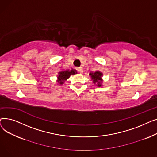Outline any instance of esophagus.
<instances>
[{
	"mask_svg": "<svg viewBox=\"0 0 157 157\" xmlns=\"http://www.w3.org/2000/svg\"><path fill=\"white\" fill-rule=\"evenodd\" d=\"M77 69H78V71L79 72H81V73L82 72H83V70H82V67H78Z\"/></svg>",
	"mask_w": 157,
	"mask_h": 157,
	"instance_id": "1",
	"label": "esophagus"
}]
</instances>
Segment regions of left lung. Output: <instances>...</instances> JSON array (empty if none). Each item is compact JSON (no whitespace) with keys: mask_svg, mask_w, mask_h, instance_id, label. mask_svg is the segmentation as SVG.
<instances>
[{"mask_svg":"<svg viewBox=\"0 0 157 157\" xmlns=\"http://www.w3.org/2000/svg\"><path fill=\"white\" fill-rule=\"evenodd\" d=\"M89 75L91 76V79H92L93 83L94 84H97V86L98 87L102 86V76L103 75L102 72H101L100 71H95L94 72H90Z\"/></svg>","mask_w":157,"mask_h":157,"instance_id":"8db88e82","label":"left lung"}]
</instances>
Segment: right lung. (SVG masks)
<instances>
[{"mask_svg": "<svg viewBox=\"0 0 157 157\" xmlns=\"http://www.w3.org/2000/svg\"><path fill=\"white\" fill-rule=\"evenodd\" d=\"M77 72L76 71V70H74V69H72L71 71L65 70V71L59 72V76H57V78H58L57 83H59L60 85H62L71 75H72V74H75Z\"/></svg>", "mask_w": 157, "mask_h": 157, "instance_id": "add662e5", "label": "right lung"}]
</instances>
